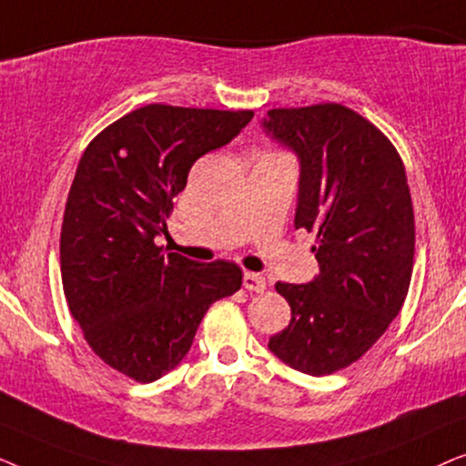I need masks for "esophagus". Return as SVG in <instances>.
<instances>
[{
  "label": "esophagus",
  "instance_id": "1",
  "mask_svg": "<svg viewBox=\"0 0 466 466\" xmlns=\"http://www.w3.org/2000/svg\"><path fill=\"white\" fill-rule=\"evenodd\" d=\"M244 289L252 290V292H263L267 289V282H265V278L260 276V273L246 271L244 273Z\"/></svg>",
  "mask_w": 466,
  "mask_h": 466
}]
</instances>
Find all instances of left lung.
Masks as SVG:
<instances>
[{"label":"left lung","mask_w":466,"mask_h":466,"mask_svg":"<svg viewBox=\"0 0 466 466\" xmlns=\"http://www.w3.org/2000/svg\"><path fill=\"white\" fill-rule=\"evenodd\" d=\"M265 131L301 158L295 227L316 233L320 273L278 282L290 322L269 339L286 365L330 375L360 359L403 308L416 222L403 158L365 116L341 104L276 107Z\"/></svg>","instance_id":"obj_1"}]
</instances>
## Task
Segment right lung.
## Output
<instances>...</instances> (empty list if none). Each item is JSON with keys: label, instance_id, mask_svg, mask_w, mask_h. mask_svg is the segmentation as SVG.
<instances>
[{"label": "right lung", "instance_id": "right-lung-1", "mask_svg": "<svg viewBox=\"0 0 466 466\" xmlns=\"http://www.w3.org/2000/svg\"><path fill=\"white\" fill-rule=\"evenodd\" d=\"M252 116L150 104L107 125L80 158L61 225L63 292L93 352L139 384L177 367L209 305L241 289L235 263L163 254L155 238L197 158Z\"/></svg>", "mask_w": 466, "mask_h": 466}]
</instances>
